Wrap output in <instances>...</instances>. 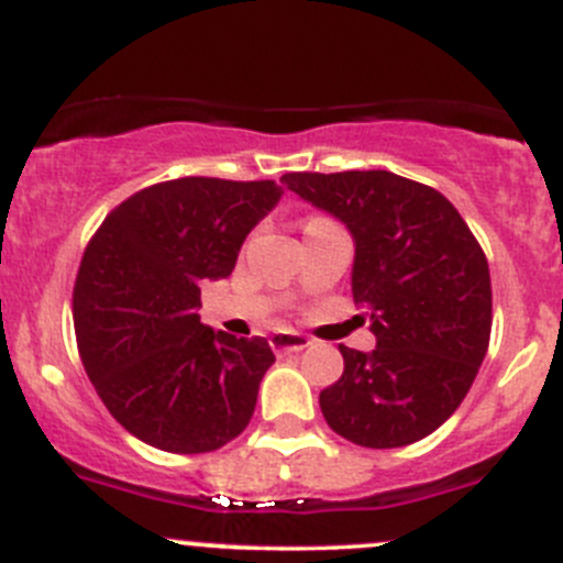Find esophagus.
Here are the masks:
<instances>
[{"mask_svg": "<svg viewBox=\"0 0 563 563\" xmlns=\"http://www.w3.org/2000/svg\"><path fill=\"white\" fill-rule=\"evenodd\" d=\"M313 340L302 332H294V329H280L269 338V345L277 351V354H297V351H305Z\"/></svg>", "mask_w": 563, "mask_h": 563, "instance_id": "1", "label": "esophagus"}]
</instances>
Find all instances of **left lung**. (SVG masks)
Segmentation results:
<instances>
[{"label": "left lung", "instance_id": "obj_1", "mask_svg": "<svg viewBox=\"0 0 563 563\" xmlns=\"http://www.w3.org/2000/svg\"><path fill=\"white\" fill-rule=\"evenodd\" d=\"M354 236V302L376 349L340 345L343 376L318 395L329 428L371 450L413 444L468 395L493 327L490 269L460 212L433 187L391 172L283 176Z\"/></svg>", "mask_w": 563, "mask_h": 563}]
</instances>
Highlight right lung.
Returning a JSON list of instances; mask_svg holds the SVG:
<instances>
[{
	"instance_id": "add662e5",
	"label": "right lung",
	"mask_w": 563,
	"mask_h": 563,
	"mask_svg": "<svg viewBox=\"0 0 563 563\" xmlns=\"http://www.w3.org/2000/svg\"><path fill=\"white\" fill-rule=\"evenodd\" d=\"M283 190L272 179L181 176L103 220L73 288L81 362L128 433L176 455L214 452L247 428L272 354L266 338L203 327L201 283L229 277Z\"/></svg>"
}]
</instances>
